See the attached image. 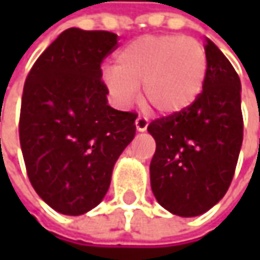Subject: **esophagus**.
I'll return each instance as SVG.
<instances>
[{
  "label": "esophagus",
  "instance_id": "obj_1",
  "mask_svg": "<svg viewBox=\"0 0 260 260\" xmlns=\"http://www.w3.org/2000/svg\"><path fill=\"white\" fill-rule=\"evenodd\" d=\"M135 124H136V128H137V132H145L146 128H147V125H149V121H147V118L142 117V115H139V117L136 118Z\"/></svg>",
  "mask_w": 260,
  "mask_h": 260
}]
</instances>
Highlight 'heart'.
<instances>
[{
	"instance_id": "1",
	"label": "heart",
	"mask_w": 260,
	"mask_h": 260,
	"mask_svg": "<svg viewBox=\"0 0 260 260\" xmlns=\"http://www.w3.org/2000/svg\"><path fill=\"white\" fill-rule=\"evenodd\" d=\"M208 59L198 40L181 35L139 37L125 45L115 66L103 71V81L120 105L132 104L142 85L143 101L156 113L179 114L200 98Z\"/></svg>"
}]
</instances>
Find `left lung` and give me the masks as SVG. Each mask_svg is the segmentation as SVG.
Returning a JSON list of instances; mask_svg holds the SVG:
<instances>
[{
    "label": "left lung",
    "instance_id": "obj_1",
    "mask_svg": "<svg viewBox=\"0 0 260 260\" xmlns=\"http://www.w3.org/2000/svg\"><path fill=\"white\" fill-rule=\"evenodd\" d=\"M208 71L200 98L179 114L153 120L150 185L157 203L181 217L208 211L227 192L243 142L240 79L207 39Z\"/></svg>",
    "mask_w": 260,
    "mask_h": 260
}]
</instances>
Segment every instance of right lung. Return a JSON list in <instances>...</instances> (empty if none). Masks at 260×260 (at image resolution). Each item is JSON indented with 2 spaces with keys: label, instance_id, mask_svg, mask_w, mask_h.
Masks as SVG:
<instances>
[{
  "label": "right lung",
  "instance_id": "1",
  "mask_svg": "<svg viewBox=\"0 0 260 260\" xmlns=\"http://www.w3.org/2000/svg\"><path fill=\"white\" fill-rule=\"evenodd\" d=\"M118 46L103 30L68 28L25 78L18 123L25 171L53 210L81 215L101 203L115 160L136 135L133 111L107 103L101 63Z\"/></svg>",
  "mask_w": 260,
  "mask_h": 260
}]
</instances>
